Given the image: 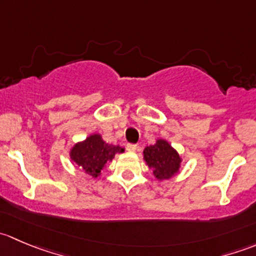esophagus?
<instances>
[{"mask_svg":"<svg viewBox=\"0 0 256 256\" xmlns=\"http://www.w3.org/2000/svg\"><path fill=\"white\" fill-rule=\"evenodd\" d=\"M136 148H138V146H136V144H126V150H128V151L134 152V151H136Z\"/></svg>","mask_w":256,"mask_h":256,"instance_id":"obj_1","label":"esophagus"}]
</instances>
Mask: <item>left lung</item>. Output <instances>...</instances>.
<instances>
[{"label":"left lung","instance_id":"1","mask_svg":"<svg viewBox=\"0 0 256 256\" xmlns=\"http://www.w3.org/2000/svg\"><path fill=\"white\" fill-rule=\"evenodd\" d=\"M144 160L147 166L154 170V177L160 180L174 177L180 171L182 162L176 150L162 138L144 150Z\"/></svg>","mask_w":256,"mask_h":256}]
</instances>
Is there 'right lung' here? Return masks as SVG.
<instances>
[{
	"mask_svg": "<svg viewBox=\"0 0 256 256\" xmlns=\"http://www.w3.org/2000/svg\"><path fill=\"white\" fill-rule=\"evenodd\" d=\"M121 152H124L122 147L105 142L102 135L94 134L74 144L70 150V158L84 170L85 174L96 178L105 164L112 161L116 154Z\"/></svg>",
	"mask_w": 256,
	"mask_h": 256,
	"instance_id": "add662e5",
	"label": "right lung"
}]
</instances>
